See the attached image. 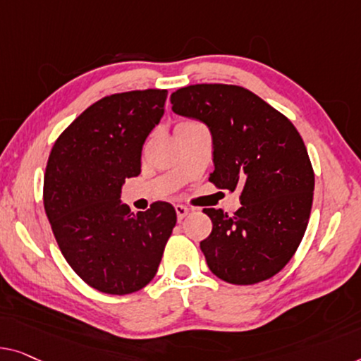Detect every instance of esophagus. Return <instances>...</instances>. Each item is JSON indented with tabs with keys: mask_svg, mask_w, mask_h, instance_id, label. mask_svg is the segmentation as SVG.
Here are the masks:
<instances>
[{
	"mask_svg": "<svg viewBox=\"0 0 361 361\" xmlns=\"http://www.w3.org/2000/svg\"><path fill=\"white\" fill-rule=\"evenodd\" d=\"M175 211H176V217H178V220H183L188 214L191 212V209L186 207V206H181V204H176Z\"/></svg>",
	"mask_w": 361,
	"mask_h": 361,
	"instance_id": "34e87169",
	"label": "esophagus"
}]
</instances>
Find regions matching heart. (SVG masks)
Listing matches in <instances>:
<instances>
[{"mask_svg": "<svg viewBox=\"0 0 361 361\" xmlns=\"http://www.w3.org/2000/svg\"><path fill=\"white\" fill-rule=\"evenodd\" d=\"M190 125H195V123H192V121H181V123H178V125H176V128H183V126H190Z\"/></svg>", "mask_w": 361, "mask_h": 361, "instance_id": "b5f03b06", "label": "heart"}]
</instances>
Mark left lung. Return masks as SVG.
Masks as SVG:
<instances>
[{
	"label": "left lung",
	"mask_w": 361,
	"mask_h": 361,
	"mask_svg": "<svg viewBox=\"0 0 361 361\" xmlns=\"http://www.w3.org/2000/svg\"><path fill=\"white\" fill-rule=\"evenodd\" d=\"M170 102L176 115L202 121L212 134L209 180L240 191L233 215L204 209L212 220L211 235L201 241L209 269L235 285L276 276L297 251L313 204V166L297 128L238 85H188Z\"/></svg>",
	"instance_id": "left-lung-1"
}]
</instances>
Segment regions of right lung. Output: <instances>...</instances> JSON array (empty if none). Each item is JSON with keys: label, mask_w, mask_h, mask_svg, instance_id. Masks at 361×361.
Returning <instances> with one entry per match:
<instances>
[{"label": "right lung", "mask_w": 361, "mask_h": 361, "mask_svg": "<svg viewBox=\"0 0 361 361\" xmlns=\"http://www.w3.org/2000/svg\"><path fill=\"white\" fill-rule=\"evenodd\" d=\"M165 100L159 89L104 97L64 129L48 157V222L68 264L99 292L126 295L152 281L176 224L169 202L133 214L120 199L125 180L141 173L142 146Z\"/></svg>", "instance_id": "right-lung-1"}]
</instances>
